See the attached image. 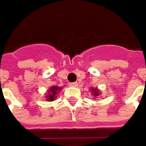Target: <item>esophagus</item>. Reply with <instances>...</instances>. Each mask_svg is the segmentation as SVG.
Returning <instances> with one entry per match:
<instances>
[{"label":"esophagus","instance_id":"esophagus-1","mask_svg":"<svg viewBox=\"0 0 146 146\" xmlns=\"http://www.w3.org/2000/svg\"><path fill=\"white\" fill-rule=\"evenodd\" d=\"M70 86L72 87H76L78 86V83L77 82H72V83H70Z\"/></svg>","mask_w":146,"mask_h":146}]
</instances>
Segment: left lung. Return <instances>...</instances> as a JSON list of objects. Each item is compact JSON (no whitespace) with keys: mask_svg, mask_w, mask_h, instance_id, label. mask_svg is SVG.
Returning <instances> with one entry per match:
<instances>
[{"mask_svg":"<svg viewBox=\"0 0 146 146\" xmlns=\"http://www.w3.org/2000/svg\"><path fill=\"white\" fill-rule=\"evenodd\" d=\"M90 91H91V95L94 96V97H97V96H100V92L98 90V88H90Z\"/></svg>","mask_w":146,"mask_h":146,"instance_id":"left-lung-1","label":"left lung"}]
</instances>
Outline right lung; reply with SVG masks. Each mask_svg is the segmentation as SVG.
<instances>
[{"label":"right lung","mask_w":146,"mask_h":146,"mask_svg":"<svg viewBox=\"0 0 146 146\" xmlns=\"http://www.w3.org/2000/svg\"><path fill=\"white\" fill-rule=\"evenodd\" d=\"M62 90V87H59L57 86H53L51 87H50V89L48 90L46 98L47 101H53L56 99L58 93L60 92V90Z\"/></svg>","instance_id":"obj_1"}]
</instances>
